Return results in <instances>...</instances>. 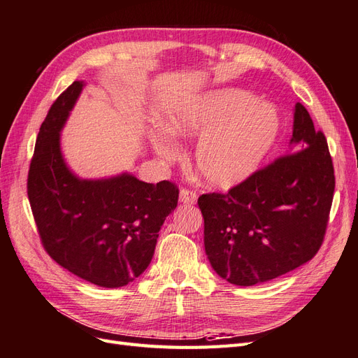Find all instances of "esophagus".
Listing matches in <instances>:
<instances>
[{
  "label": "esophagus",
  "instance_id": "1",
  "mask_svg": "<svg viewBox=\"0 0 358 358\" xmlns=\"http://www.w3.org/2000/svg\"><path fill=\"white\" fill-rule=\"evenodd\" d=\"M196 194L195 192H190L187 189H181L180 190V203L181 204H187V206H192L196 203Z\"/></svg>",
  "mask_w": 358,
  "mask_h": 358
}]
</instances>
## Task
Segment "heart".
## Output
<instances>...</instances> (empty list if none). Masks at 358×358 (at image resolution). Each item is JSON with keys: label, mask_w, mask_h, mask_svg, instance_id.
<instances>
[{"label": "heart", "mask_w": 358, "mask_h": 358, "mask_svg": "<svg viewBox=\"0 0 358 358\" xmlns=\"http://www.w3.org/2000/svg\"><path fill=\"white\" fill-rule=\"evenodd\" d=\"M166 125L180 139H199L194 162L206 185L231 189L259 171L278 139L281 117L272 103L246 90L221 87L173 107ZM151 143L166 162L178 157L176 142L164 131H152Z\"/></svg>", "instance_id": "1"}]
</instances>
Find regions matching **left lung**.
<instances>
[{"mask_svg": "<svg viewBox=\"0 0 358 358\" xmlns=\"http://www.w3.org/2000/svg\"><path fill=\"white\" fill-rule=\"evenodd\" d=\"M334 182L325 136L296 103L284 157L228 194L198 199L215 272L236 286H254L313 259L324 241Z\"/></svg>", "mask_w": 358, "mask_h": 358, "instance_id": "1", "label": "left lung"}]
</instances>
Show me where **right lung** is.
I'll return each instance as SVG.
<instances>
[{"label":"right lung","mask_w":358,"mask_h":358,"mask_svg":"<svg viewBox=\"0 0 358 358\" xmlns=\"http://www.w3.org/2000/svg\"><path fill=\"white\" fill-rule=\"evenodd\" d=\"M86 83L56 99L36 139L29 199L45 250L62 268L99 287L116 289L148 268L178 189L145 182L130 172L83 178L69 168L60 133Z\"/></svg>","instance_id":"1"}]
</instances>
